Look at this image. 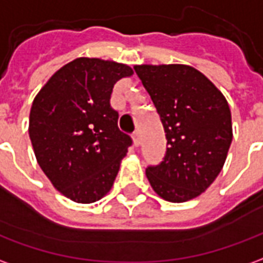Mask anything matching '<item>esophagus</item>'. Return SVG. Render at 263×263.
I'll list each match as a JSON object with an SVG mask.
<instances>
[{
    "label": "esophagus",
    "instance_id": "1",
    "mask_svg": "<svg viewBox=\"0 0 263 263\" xmlns=\"http://www.w3.org/2000/svg\"><path fill=\"white\" fill-rule=\"evenodd\" d=\"M132 138H134L135 146H139L141 145V132H139V129H137V131L132 134Z\"/></svg>",
    "mask_w": 263,
    "mask_h": 263
}]
</instances>
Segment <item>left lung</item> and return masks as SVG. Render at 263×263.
I'll return each instance as SVG.
<instances>
[{"label": "left lung", "mask_w": 263, "mask_h": 263, "mask_svg": "<svg viewBox=\"0 0 263 263\" xmlns=\"http://www.w3.org/2000/svg\"><path fill=\"white\" fill-rule=\"evenodd\" d=\"M154 101L166 134V154L146 177L160 197L183 203L207 190L224 166L232 141L226 97L186 65L134 67Z\"/></svg>", "instance_id": "1"}]
</instances>
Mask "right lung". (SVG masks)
<instances>
[{"mask_svg": "<svg viewBox=\"0 0 263 263\" xmlns=\"http://www.w3.org/2000/svg\"><path fill=\"white\" fill-rule=\"evenodd\" d=\"M129 66L79 58L54 73L33 100L29 138L43 173L76 203L108 193L132 138L118 128L109 100Z\"/></svg>", "mask_w": 263, "mask_h": 263, "instance_id": "right-lung-1", "label": "right lung"}]
</instances>
